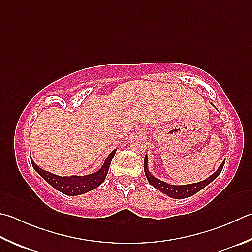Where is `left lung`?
Returning <instances> with one entry per match:
<instances>
[{"label": "left lung", "instance_id": "8db88e82", "mask_svg": "<svg viewBox=\"0 0 252 252\" xmlns=\"http://www.w3.org/2000/svg\"><path fill=\"white\" fill-rule=\"evenodd\" d=\"M223 164H225V161L220 164V166L218 167V170L215 172L213 175H210L209 177H207L206 180H204L202 182L194 183V184H187V185H171V184H167V183L163 182L161 180H158V178L153 176L152 174L150 173L149 168H148V155H145L144 173H145V176H146V178H148L150 184L154 186L155 189H158L159 191H162L163 194L170 196V197H172V198L182 199V198L190 197V196L195 195L196 193H198L200 189H203L204 187L207 186L209 183H212L215 178H216L219 174L221 173Z\"/></svg>", "mask_w": 252, "mask_h": 252}]
</instances>
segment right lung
Instances as JSON below:
<instances>
[{
    "mask_svg": "<svg viewBox=\"0 0 252 252\" xmlns=\"http://www.w3.org/2000/svg\"><path fill=\"white\" fill-rule=\"evenodd\" d=\"M116 151L117 150H113L112 152L108 155V158H106V161H104L103 165L100 170L84 176H58L38 167L32 158L31 162L32 165L34 167V170L37 172L49 185H52L54 189L62 191L63 194L69 196H77L88 193V191L94 189L95 187L102 184V182L106 180L109 167H110V164L114 154H116Z\"/></svg>",
    "mask_w": 252,
    "mask_h": 252,
    "instance_id": "obj_1",
    "label": "right lung"
}]
</instances>
